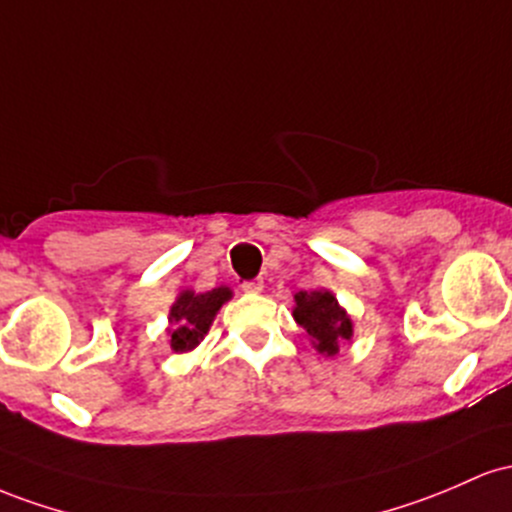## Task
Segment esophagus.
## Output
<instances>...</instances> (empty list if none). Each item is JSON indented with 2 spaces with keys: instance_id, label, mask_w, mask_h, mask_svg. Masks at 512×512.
Returning a JSON list of instances; mask_svg holds the SVG:
<instances>
[{
  "instance_id": "esophagus-1",
  "label": "esophagus",
  "mask_w": 512,
  "mask_h": 512,
  "mask_svg": "<svg viewBox=\"0 0 512 512\" xmlns=\"http://www.w3.org/2000/svg\"><path fill=\"white\" fill-rule=\"evenodd\" d=\"M241 290L249 292V295H258V292L263 290V280L261 278H251V280H244L241 283Z\"/></svg>"
}]
</instances>
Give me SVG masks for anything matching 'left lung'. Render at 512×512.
Returning <instances> with one entry per match:
<instances>
[{
  "instance_id": "1",
  "label": "left lung",
  "mask_w": 512,
  "mask_h": 512,
  "mask_svg": "<svg viewBox=\"0 0 512 512\" xmlns=\"http://www.w3.org/2000/svg\"><path fill=\"white\" fill-rule=\"evenodd\" d=\"M292 317L307 331L321 355H336L341 343L353 336V321L329 290H300L295 295Z\"/></svg>"
}]
</instances>
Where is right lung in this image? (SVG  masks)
Here are the masks:
<instances>
[{
  "label": "right lung",
  "mask_w": 512,
  "mask_h": 512,
  "mask_svg": "<svg viewBox=\"0 0 512 512\" xmlns=\"http://www.w3.org/2000/svg\"><path fill=\"white\" fill-rule=\"evenodd\" d=\"M232 300V290L229 287H215L208 292H193L183 290L176 302L171 304L169 312V336H171V350L176 353H186L193 350L203 341V336L208 333L212 319L220 312V307L225 302Z\"/></svg>",
  "instance_id": "add662e5"
}]
</instances>
